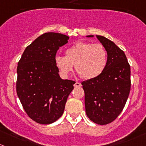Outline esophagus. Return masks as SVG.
<instances>
[{"label": "esophagus", "instance_id": "obj_1", "mask_svg": "<svg viewBox=\"0 0 146 146\" xmlns=\"http://www.w3.org/2000/svg\"><path fill=\"white\" fill-rule=\"evenodd\" d=\"M81 86H82V84H80V82H77L74 84V87H81Z\"/></svg>", "mask_w": 146, "mask_h": 146}]
</instances>
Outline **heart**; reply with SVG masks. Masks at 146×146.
Masks as SVG:
<instances>
[{
  "label": "heart",
  "mask_w": 146,
  "mask_h": 146,
  "mask_svg": "<svg viewBox=\"0 0 146 146\" xmlns=\"http://www.w3.org/2000/svg\"><path fill=\"white\" fill-rule=\"evenodd\" d=\"M108 52L103 45L78 41L66 50V56L56 55V66L63 77H66L74 69L84 80L99 77L106 69Z\"/></svg>",
  "instance_id": "b5f03b06"
}]
</instances>
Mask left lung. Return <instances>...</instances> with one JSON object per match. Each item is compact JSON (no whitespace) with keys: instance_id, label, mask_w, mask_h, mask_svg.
<instances>
[{"instance_id":"8db88e82","label":"left lung","mask_w":146,"mask_h":146,"mask_svg":"<svg viewBox=\"0 0 146 146\" xmlns=\"http://www.w3.org/2000/svg\"><path fill=\"white\" fill-rule=\"evenodd\" d=\"M96 36L108 52V64L99 77L82 84L87 117L96 124L106 125L124 108L130 90V67L123 50L105 36Z\"/></svg>"}]
</instances>
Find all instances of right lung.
<instances>
[{"instance_id":"1","label":"right lung","mask_w":146,"mask_h":146,"mask_svg":"<svg viewBox=\"0 0 146 146\" xmlns=\"http://www.w3.org/2000/svg\"><path fill=\"white\" fill-rule=\"evenodd\" d=\"M69 37L48 32L36 38L23 51L18 63L16 92L28 115L39 124L48 125L63 114L74 81L62 80L54 58Z\"/></svg>"}]
</instances>
